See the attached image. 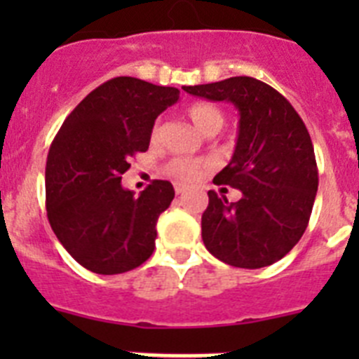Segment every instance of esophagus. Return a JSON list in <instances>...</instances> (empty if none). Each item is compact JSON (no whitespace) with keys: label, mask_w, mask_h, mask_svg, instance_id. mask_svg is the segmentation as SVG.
<instances>
[{"label":"esophagus","mask_w":359,"mask_h":359,"mask_svg":"<svg viewBox=\"0 0 359 359\" xmlns=\"http://www.w3.org/2000/svg\"><path fill=\"white\" fill-rule=\"evenodd\" d=\"M174 190H176V194L180 196V194H183V192H185L187 189L183 185H174Z\"/></svg>","instance_id":"obj_1"}]
</instances>
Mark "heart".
Returning <instances> with one entry per match:
<instances>
[{
	"mask_svg": "<svg viewBox=\"0 0 359 359\" xmlns=\"http://www.w3.org/2000/svg\"><path fill=\"white\" fill-rule=\"evenodd\" d=\"M187 115L192 120L196 128L205 135H215L219 129L223 128L224 123V113L219 106L212 102H194L190 104L187 109ZM158 123L152 128V138L158 135ZM205 163L199 160H185V158H176V160L169 161L165 167V172L170 177L177 180V182H194L201 176Z\"/></svg>",
	"mask_w": 359,
	"mask_h": 359,
	"instance_id": "b5f03b06",
	"label": "heart"
}]
</instances>
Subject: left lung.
I'll return each instance as SVG.
<instances>
[{
    "mask_svg": "<svg viewBox=\"0 0 359 359\" xmlns=\"http://www.w3.org/2000/svg\"><path fill=\"white\" fill-rule=\"evenodd\" d=\"M183 90L214 102L226 100L239 111L236 151L214 183L239 189L241 199L228 203L226 196L208 190L203 243L215 259L236 268L280 261L304 236L318 190L306 123L277 90L253 77Z\"/></svg>",
    "mask_w": 359,
    "mask_h": 359,
    "instance_id": "obj_1",
    "label": "left lung"
}]
</instances>
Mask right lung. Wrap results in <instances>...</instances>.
<instances>
[{
    "instance_id": "right-lung-1",
    "label": "right lung",
    "mask_w": 359,
    "mask_h": 359,
    "mask_svg": "<svg viewBox=\"0 0 359 359\" xmlns=\"http://www.w3.org/2000/svg\"><path fill=\"white\" fill-rule=\"evenodd\" d=\"M177 98V88L111 79L69 113L50 145V226L93 273H126L154 252L158 217L174 199V187L154 180L135 196L122 187V174L136 152L147 151L154 120Z\"/></svg>"
}]
</instances>
